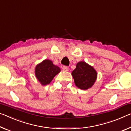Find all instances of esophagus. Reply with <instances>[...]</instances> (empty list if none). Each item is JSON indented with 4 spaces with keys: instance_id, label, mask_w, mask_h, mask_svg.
Segmentation results:
<instances>
[{
    "instance_id": "obj_1",
    "label": "esophagus",
    "mask_w": 131,
    "mask_h": 131,
    "mask_svg": "<svg viewBox=\"0 0 131 131\" xmlns=\"http://www.w3.org/2000/svg\"><path fill=\"white\" fill-rule=\"evenodd\" d=\"M62 70H63V71H68V70H69V68H68V66H63V67H62Z\"/></svg>"
}]
</instances>
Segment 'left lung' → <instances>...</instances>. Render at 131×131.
I'll return each mask as SVG.
<instances>
[{
  "label": "left lung",
  "mask_w": 131,
  "mask_h": 131,
  "mask_svg": "<svg viewBox=\"0 0 131 131\" xmlns=\"http://www.w3.org/2000/svg\"><path fill=\"white\" fill-rule=\"evenodd\" d=\"M74 84L82 90H88L94 85L97 78V72L92 66L86 62L80 61L76 64L72 72Z\"/></svg>",
  "instance_id": "8db88e82"
}]
</instances>
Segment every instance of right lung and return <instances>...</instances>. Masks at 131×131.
Listing matches in <instances>:
<instances>
[{
    "label": "right lung",
    "mask_w": 131,
    "mask_h": 131,
    "mask_svg": "<svg viewBox=\"0 0 131 131\" xmlns=\"http://www.w3.org/2000/svg\"><path fill=\"white\" fill-rule=\"evenodd\" d=\"M60 72L61 69L49 59L43 60L37 64L35 68V75L42 86L50 83L53 78Z\"/></svg>",
    "instance_id": "add662e5"
}]
</instances>
